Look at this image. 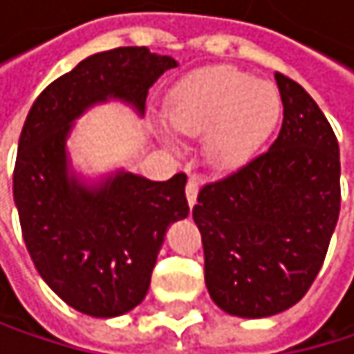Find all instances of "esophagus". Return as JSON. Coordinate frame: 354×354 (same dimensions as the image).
<instances>
[{
    "mask_svg": "<svg viewBox=\"0 0 354 354\" xmlns=\"http://www.w3.org/2000/svg\"><path fill=\"white\" fill-rule=\"evenodd\" d=\"M196 194H198V184H196L194 178H188V182H186V201H188L190 207L196 205Z\"/></svg>",
    "mask_w": 354,
    "mask_h": 354,
    "instance_id": "34e87169",
    "label": "esophagus"
}]
</instances>
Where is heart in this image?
Listing matches in <instances>:
<instances>
[{"mask_svg":"<svg viewBox=\"0 0 354 354\" xmlns=\"http://www.w3.org/2000/svg\"><path fill=\"white\" fill-rule=\"evenodd\" d=\"M283 100L268 82L238 67L213 65L184 75L168 96V122L182 137H201L205 162L234 172L260 151L274 133ZM174 147L172 139H166Z\"/></svg>","mask_w":354,"mask_h":354,"instance_id":"b5f03b06","label":"heart"}]
</instances>
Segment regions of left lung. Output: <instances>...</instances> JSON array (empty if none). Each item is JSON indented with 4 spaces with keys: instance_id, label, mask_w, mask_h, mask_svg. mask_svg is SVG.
<instances>
[{
    "instance_id": "1",
    "label": "left lung",
    "mask_w": 354,
    "mask_h": 354,
    "mask_svg": "<svg viewBox=\"0 0 354 354\" xmlns=\"http://www.w3.org/2000/svg\"><path fill=\"white\" fill-rule=\"evenodd\" d=\"M283 127L266 153L201 188L192 219L211 299L230 316L268 318L312 287L340 213V153L324 112L274 73Z\"/></svg>"
}]
</instances>
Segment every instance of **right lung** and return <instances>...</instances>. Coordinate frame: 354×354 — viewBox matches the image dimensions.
I'll return each mask as SVG.
<instances>
[{
  "instance_id": "right-lung-1",
  "label": "right lung",
  "mask_w": 354,
  "mask_h": 354,
  "mask_svg": "<svg viewBox=\"0 0 354 354\" xmlns=\"http://www.w3.org/2000/svg\"><path fill=\"white\" fill-rule=\"evenodd\" d=\"M174 67L147 46L102 50L46 86L26 116L14 168L22 236L42 281L86 316L116 318L145 299L168 227L188 217L186 176L86 174L69 153L71 133L106 102L141 118L149 88Z\"/></svg>"
}]
</instances>
